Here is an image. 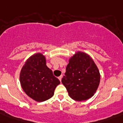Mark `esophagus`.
<instances>
[{
  "label": "esophagus",
  "instance_id": "1",
  "mask_svg": "<svg viewBox=\"0 0 123 123\" xmlns=\"http://www.w3.org/2000/svg\"><path fill=\"white\" fill-rule=\"evenodd\" d=\"M62 78V75H61V76H59V77H58V79H59V80H60V81H61Z\"/></svg>",
  "mask_w": 123,
  "mask_h": 123
}]
</instances>
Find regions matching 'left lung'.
<instances>
[{"instance_id":"obj_1","label":"left lung","mask_w":123,"mask_h":123,"mask_svg":"<svg viewBox=\"0 0 123 123\" xmlns=\"http://www.w3.org/2000/svg\"><path fill=\"white\" fill-rule=\"evenodd\" d=\"M62 83L69 96L76 101L91 98L97 90L100 75L97 66L89 55L79 52L69 59Z\"/></svg>"}]
</instances>
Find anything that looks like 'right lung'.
<instances>
[{"instance_id": "add662e5", "label": "right lung", "mask_w": 123, "mask_h": 123, "mask_svg": "<svg viewBox=\"0 0 123 123\" xmlns=\"http://www.w3.org/2000/svg\"><path fill=\"white\" fill-rule=\"evenodd\" d=\"M20 80L25 92L38 102L52 98L55 87L61 83L46 65L44 56L39 53L26 61L20 72Z\"/></svg>"}]
</instances>
